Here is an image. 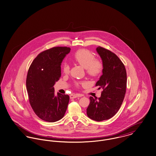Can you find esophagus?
I'll return each mask as SVG.
<instances>
[{"label":"esophagus","instance_id":"34e87169","mask_svg":"<svg viewBox=\"0 0 156 156\" xmlns=\"http://www.w3.org/2000/svg\"><path fill=\"white\" fill-rule=\"evenodd\" d=\"M79 96L78 94H72L70 95V99H74V98H76L77 97H79Z\"/></svg>","mask_w":156,"mask_h":156}]
</instances>
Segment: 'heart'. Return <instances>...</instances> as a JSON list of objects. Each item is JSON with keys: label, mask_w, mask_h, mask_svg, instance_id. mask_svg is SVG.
I'll return each mask as SVG.
<instances>
[{"label": "heart", "mask_w": 156, "mask_h": 156, "mask_svg": "<svg viewBox=\"0 0 156 156\" xmlns=\"http://www.w3.org/2000/svg\"><path fill=\"white\" fill-rule=\"evenodd\" d=\"M73 60L82 67L85 68L86 72L88 75L92 77H96L102 73L103 70V64L100 60L94 58L92 52L86 49L77 50L73 55ZM62 72L67 74L70 72V67L68 64L64 63L62 66ZM80 84L86 85V83H76V86Z\"/></svg>", "instance_id": "heart-1"}]
</instances>
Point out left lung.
<instances>
[{
  "label": "left lung",
  "instance_id": "8db88e82",
  "mask_svg": "<svg viewBox=\"0 0 156 156\" xmlns=\"http://www.w3.org/2000/svg\"><path fill=\"white\" fill-rule=\"evenodd\" d=\"M96 51L103 62V74L96 83L103 91L100 98L90 97L87 108L89 118L96 121L111 118L119 111L126 89V72L124 64L114 52L98 47Z\"/></svg>",
  "mask_w": 156,
  "mask_h": 156
}]
</instances>
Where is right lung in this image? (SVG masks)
I'll return each instance as SVG.
<instances>
[{"mask_svg": "<svg viewBox=\"0 0 156 156\" xmlns=\"http://www.w3.org/2000/svg\"><path fill=\"white\" fill-rule=\"evenodd\" d=\"M67 47H55L40 53L28 69L26 86L32 108L42 120L49 122L61 119L70 97L55 94L54 85L61 77V64L70 51Z\"/></svg>", "mask_w": 156, "mask_h": 156, "instance_id": "obj_1", "label": "right lung"}]
</instances>
